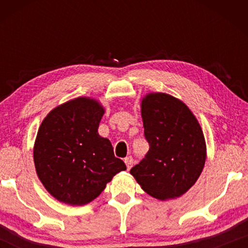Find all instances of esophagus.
I'll return each instance as SVG.
<instances>
[{"mask_svg": "<svg viewBox=\"0 0 248 248\" xmlns=\"http://www.w3.org/2000/svg\"><path fill=\"white\" fill-rule=\"evenodd\" d=\"M124 161H125V164H126L127 169H131L132 166H133V158H132L131 155H128V157L124 159Z\"/></svg>", "mask_w": 248, "mask_h": 248, "instance_id": "34e87169", "label": "esophagus"}]
</instances>
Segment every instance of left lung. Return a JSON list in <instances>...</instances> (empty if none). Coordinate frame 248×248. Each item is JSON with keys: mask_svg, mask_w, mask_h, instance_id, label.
Returning <instances> with one entry per match:
<instances>
[{"mask_svg": "<svg viewBox=\"0 0 248 248\" xmlns=\"http://www.w3.org/2000/svg\"><path fill=\"white\" fill-rule=\"evenodd\" d=\"M145 157L130 172L149 195L179 198L195 184L205 164L204 135L186 105L167 93H148L141 103Z\"/></svg>", "mask_w": 248, "mask_h": 248, "instance_id": "obj_1", "label": "left lung"}]
</instances>
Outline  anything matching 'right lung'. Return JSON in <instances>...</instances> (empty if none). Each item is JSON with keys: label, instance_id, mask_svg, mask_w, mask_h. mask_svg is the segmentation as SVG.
I'll return each mask as SVG.
<instances>
[{"label": "right lung", "instance_id": "obj_1", "mask_svg": "<svg viewBox=\"0 0 248 248\" xmlns=\"http://www.w3.org/2000/svg\"><path fill=\"white\" fill-rule=\"evenodd\" d=\"M104 107L79 97L50 111L39 126L33 147L37 175L60 202L87 204L117 172L126 169L113 145L98 134Z\"/></svg>", "mask_w": 248, "mask_h": 248}]
</instances>
